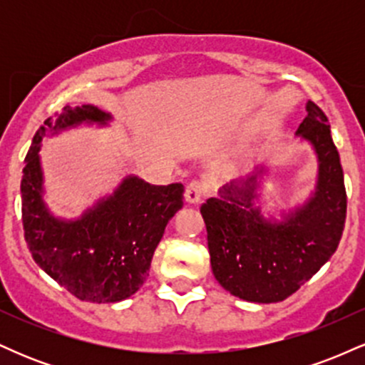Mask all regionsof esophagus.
Masks as SVG:
<instances>
[{
  "label": "esophagus",
  "mask_w": 365,
  "mask_h": 365,
  "mask_svg": "<svg viewBox=\"0 0 365 365\" xmlns=\"http://www.w3.org/2000/svg\"><path fill=\"white\" fill-rule=\"evenodd\" d=\"M207 194V185L200 180H192L185 187V200L190 204H197L204 195Z\"/></svg>",
  "instance_id": "1"
}]
</instances>
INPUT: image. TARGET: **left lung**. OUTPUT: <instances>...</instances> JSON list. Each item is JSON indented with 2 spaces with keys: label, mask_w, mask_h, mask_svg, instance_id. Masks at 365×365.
<instances>
[{
  "label": "left lung",
  "mask_w": 365,
  "mask_h": 365,
  "mask_svg": "<svg viewBox=\"0 0 365 365\" xmlns=\"http://www.w3.org/2000/svg\"><path fill=\"white\" fill-rule=\"evenodd\" d=\"M297 133L316 149L319 180L311 200L283 223L264 221L252 207L255 177L242 187H226L223 199H207L200 206L215 278L226 292L249 302L288 299L329 261L340 244L346 190L340 154L317 104L307 103V116Z\"/></svg>",
  "instance_id": "left-lung-1"
}]
</instances>
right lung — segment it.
I'll list each match as a JSON object with an SVG mask.
<instances>
[{"label": "right lung", "instance_id": "right-lung-1", "mask_svg": "<svg viewBox=\"0 0 365 365\" xmlns=\"http://www.w3.org/2000/svg\"><path fill=\"white\" fill-rule=\"evenodd\" d=\"M111 116L91 104L65 106L36 132L22 175L25 242L37 266L78 300L120 302L133 295L149 276L154 250L166 225L183 206L182 183L150 185L130 177L82 220L65 223L44 207L43 173L37 150L48 132L81 121L106 123Z\"/></svg>", "mask_w": 365, "mask_h": 365}]
</instances>
